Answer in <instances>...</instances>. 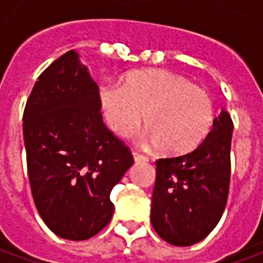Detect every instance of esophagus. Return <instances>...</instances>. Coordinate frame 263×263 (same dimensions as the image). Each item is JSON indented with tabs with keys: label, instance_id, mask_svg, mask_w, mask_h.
Here are the masks:
<instances>
[{
	"label": "esophagus",
	"instance_id": "1",
	"mask_svg": "<svg viewBox=\"0 0 263 263\" xmlns=\"http://www.w3.org/2000/svg\"><path fill=\"white\" fill-rule=\"evenodd\" d=\"M132 158H134V160H135L137 163H139V162H146V160H148V158H146V156L138 154V152H132Z\"/></svg>",
	"mask_w": 263,
	"mask_h": 263
}]
</instances>
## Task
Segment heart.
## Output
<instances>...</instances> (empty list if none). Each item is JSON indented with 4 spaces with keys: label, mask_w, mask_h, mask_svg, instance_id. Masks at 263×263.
<instances>
[{
    "label": "heart",
    "mask_w": 263,
    "mask_h": 263,
    "mask_svg": "<svg viewBox=\"0 0 263 263\" xmlns=\"http://www.w3.org/2000/svg\"><path fill=\"white\" fill-rule=\"evenodd\" d=\"M124 86L104 83L98 100L117 134H128L143 120V139L166 155L192 152L209 135L214 109L203 88L167 70H139L124 76Z\"/></svg>",
    "instance_id": "b5f03b06"
}]
</instances>
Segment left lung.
<instances>
[{
  "label": "left lung",
  "instance_id": "1",
  "mask_svg": "<svg viewBox=\"0 0 263 263\" xmlns=\"http://www.w3.org/2000/svg\"><path fill=\"white\" fill-rule=\"evenodd\" d=\"M232 129L231 117L222 109L196 151L156 160L151 221L166 242L190 247L218 224L228 197Z\"/></svg>",
  "mask_w": 263,
  "mask_h": 263
}]
</instances>
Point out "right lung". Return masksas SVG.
I'll list each match as a JSON object with an SVG mask.
<instances>
[{
  "label": "right lung",
  "instance_id": "obj_1",
  "mask_svg": "<svg viewBox=\"0 0 263 263\" xmlns=\"http://www.w3.org/2000/svg\"><path fill=\"white\" fill-rule=\"evenodd\" d=\"M98 86L69 50L39 76L24 112L32 196L49 230L83 241L112 218L111 190L134 163L104 125Z\"/></svg>",
  "mask_w": 263,
  "mask_h": 263
}]
</instances>
